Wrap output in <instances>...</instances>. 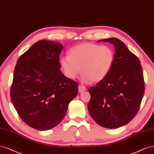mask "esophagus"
<instances>
[{
    "mask_svg": "<svg viewBox=\"0 0 154 154\" xmlns=\"http://www.w3.org/2000/svg\"><path fill=\"white\" fill-rule=\"evenodd\" d=\"M86 90V87H85L84 86L82 85H79V93H82V91H85Z\"/></svg>",
    "mask_w": 154,
    "mask_h": 154,
    "instance_id": "obj_1",
    "label": "esophagus"
}]
</instances>
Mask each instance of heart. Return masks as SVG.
<instances>
[{
	"instance_id": "heart-1",
	"label": "heart",
	"mask_w": 154,
	"mask_h": 154,
	"mask_svg": "<svg viewBox=\"0 0 154 154\" xmlns=\"http://www.w3.org/2000/svg\"><path fill=\"white\" fill-rule=\"evenodd\" d=\"M115 54L111 47L94 43H83L72 48L69 56L60 59V66L68 78L73 79L81 72L82 80L99 82L111 71Z\"/></svg>"
}]
</instances>
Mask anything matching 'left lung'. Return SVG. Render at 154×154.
I'll use <instances>...</instances> for the list:
<instances>
[{"mask_svg":"<svg viewBox=\"0 0 154 154\" xmlns=\"http://www.w3.org/2000/svg\"><path fill=\"white\" fill-rule=\"evenodd\" d=\"M99 41L112 44L115 60L108 75L89 88L88 109L99 125L117 128L132 120L139 109L144 93L142 66L137 56L119 39Z\"/></svg>","mask_w":154,"mask_h":154,"instance_id":"1","label":"left lung"}]
</instances>
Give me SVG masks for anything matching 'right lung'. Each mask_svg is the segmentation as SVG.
Masks as SVG:
<instances>
[{
	"instance_id": "obj_1",
	"label": "right lung",
	"mask_w": 154,
	"mask_h": 154,
	"mask_svg": "<svg viewBox=\"0 0 154 154\" xmlns=\"http://www.w3.org/2000/svg\"><path fill=\"white\" fill-rule=\"evenodd\" d=\"M59 42H35L17 62L11 87V102L26 124L38 130L58 125L77 95L78 84L60 71Z\"/></svg>"
}]
</instances>
